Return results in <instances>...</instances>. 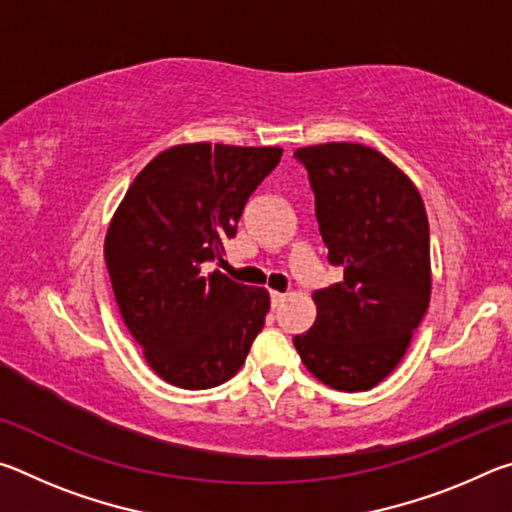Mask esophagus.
Segmentation results:
<instances>
[{
  "mask_svg": "<svg viewBox=\"0 0 512 512\" xmlns=\"http://www.w3.org/2000/svg\"><path fill=\"white\" fill-rule=\"evenodd\" d=\"M284 298H287V296H284V293H280V291H271V307H273V309L280 307L282 302H284Z\"/></svg>",
  "mask_w": 512,
  "mask_h": 512,
  "instance_id": "esophagus-1",
  "label": "esophagus"
}]
</instances>
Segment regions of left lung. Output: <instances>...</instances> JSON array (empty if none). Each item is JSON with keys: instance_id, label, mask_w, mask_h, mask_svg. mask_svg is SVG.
<instances>
[{"instance_id": "1", "label": "left lung", "mask_w": 512, "mask_h": 512, "mask_svg": "<svg viewBox=\"0 0 512 512\" xmlns=\"http://www.w3.org/2000/svg\"><path fill=\"white\" fill-rule=\"evenodd\" d=\"M309 173L327 262L343 280L314 291L316 320L293 345L336 391H368L402 361L429 307V221L418 189L363 144L293 153Z\"/></svg>"}]
</instances>
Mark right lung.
Wrapping results in <instances>:
<instances>
[{
  "instance_id": "1",
  "label": "right lung",
  "mask_w": 512,
  "mask_h": 512,
  "mask_svg": "<svg viewBox=\"0 0 512 512\" xmlns=\"http://www.w3.org/2000/svg\"><path fill=\"white\" fill-rule=\"evenodd\" d=\"M275 146L183 144L133 180L106 237L121 318L164 381L203 391L244 366L268 293L221 271L248 198L280 164Z\"/></svg>"
}]
</instances>
